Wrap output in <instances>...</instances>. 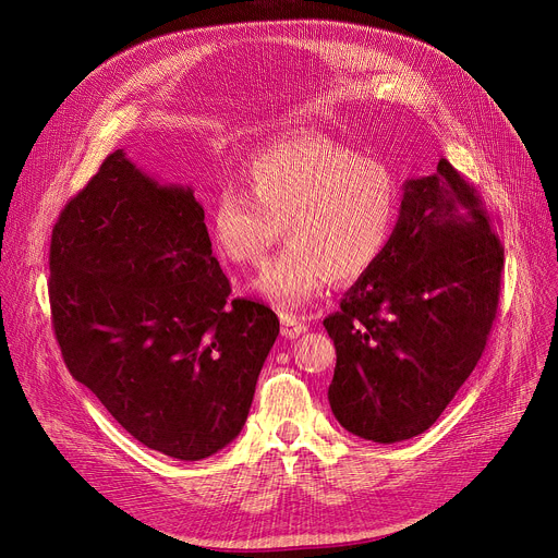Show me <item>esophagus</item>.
I'll return each mask as SVG.
<instances>
[{
    "label": "esophagus",
    "instance_id": "1",
    "mask_svg": "<svg viewBox=\"0 0 558 558\" xmlns=\"http://www.w3.org/2000/svg\"><path fill=\"white\" fill-rule=\"evenodd\" d=\"M280 324H282V337L287 339H299L307 330V324L296 314H282Z\"/></svg>",
    "mask_w": 558,
    "mask_h": 558
}]
</instances>
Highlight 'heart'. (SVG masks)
<instances>
[{"mask_svg": "<svg viewBox=\"0 0 558 558\" xmlns=\"http://www.w3.org/2000/svg\"><path fill=\"white\" fill-rule=\"evenodd\" d=\"M246 192L223 187L208 215L219 257L251 269L284 232L287 248L251 284L282 312L312 303L328 280H362L385 255L400 183L389 162L328 133L305 131L264 146L244 165Z\"/></svg>", "mask_w": 558, "mask_h": 558, "instance_id": "obj_1", "label": "heart"}]
</instances>
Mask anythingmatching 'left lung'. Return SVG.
<instances>
[{"label":"left lung","instance_id":"1","mask_svg":"<svg viewBox=\"0 0 558 558\" xmlns=\"http://www.w3.org/2000/svg\"><path fill=\"white\" fill-rule=\"evenodd\" d=\"M502 269L475 187L446 158L407 181L385 255L324 320L341 427L375 444L429 429L484 353Z\"/></svg>","mask_w":558,"mask_h":558}]
</instances>
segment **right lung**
Returning a JSON list of instances; mask_svg holds the SVG:
<instances>
[{"instance_id": "right-lung-1", "label": "right lung", "mask_w": 558, "mask_h": 558, "mask_svg": "<svg viewBox=\"0 0 558 558\" xmlns=\"http://www.w3.org/2000/svg\"><path fill=\"white\" fill-rule=\"evenodd\" d=\"M201 203L110 154L51 232L49 303L70 373L146 448L198 461L246 423L280 332L230 296Z\"/></svg>"}]
</instances>
